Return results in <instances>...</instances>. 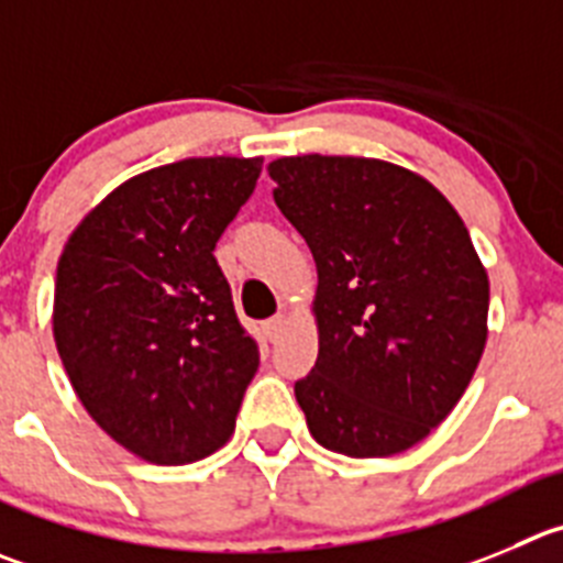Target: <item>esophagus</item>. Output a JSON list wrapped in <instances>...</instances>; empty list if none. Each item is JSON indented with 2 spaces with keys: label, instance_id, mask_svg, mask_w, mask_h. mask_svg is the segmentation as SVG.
Instances as JSON below:
<instances>
[{
  "label": "esophagus",
  "instance_id": "obj_1",
  "mask_svg": "<svg viewBox=\"0 0 563 563\" xmlns=\"http://www.w3.org/2000/svg\"><path fill=\"white\" fill-rule=\"evenodd\" d=\"M283 328H286V317H283V313H277V317L266 319V322H264V333H266V339H269V341H277V339H280Z\"/></svg>",
  "mask_w": 563,
  "mask_h": 563
}]
</instances>
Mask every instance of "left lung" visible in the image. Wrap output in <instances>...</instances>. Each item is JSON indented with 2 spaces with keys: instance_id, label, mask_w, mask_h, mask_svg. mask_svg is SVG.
<instances>
[{
  "instance_id": "8db88e82",
  "label": "left lung",
  "mask_w": 563,
  "mask_h": 563,
  "mask_svg": "<svg viewBox=\"0 0 563 563\" xmlns=\"http://www.w3.org/2000/svg\"><path fill=\"white\" fill-rule=\"evenodd\" d=\"M319 272V358L294 383L322 448L377 459L444 422L486 346L488 277L453 205L372 157L269 163Z\"/></svg>"
}]
</instances>
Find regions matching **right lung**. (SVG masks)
Listing matches in <instances>:
<instances>
[{"instance_id":"1","label":"right lung","mask_w":563,"mask_h":563,"mask_svg":"<svg viewBox=\"0 0 563 563\" xmlns=\"http://www.w3.org/2000/svg\"><path fill=\"white\" fill-rule=\"evenodd\" d=\"M261 157H188L115 188L71 233L55 344L93 422L152 464H191L233 435L257 341L213 250Z\"/></svg>"}]
</instances>
